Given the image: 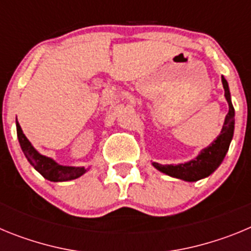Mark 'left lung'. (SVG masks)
<instances>
[{
    "label": "left lung",
    "instance_id": "left-lung-1",
    "mask_svg": "<svg viewBox=\"0 0 251 251\" xmlns=\"http://www.w3.org/2000/svg\"><path fill=\"white\" fill-rule=\"evenodd\" d=\"M221 81H223L224 90H225V98L229 104V113L225 117L220 136L217 137L208 147L203 148L199 153V156L191 161L175 166L159 165L157 162H153L152 165L157 170L161 171L162 174H166L171 177H175V178L188 181V182H195V181L210 176L221 165V162L224 161L226 156V152L229 151L235 127V110L231 103V97H230L229 84L224 76H221Z\"/></svg>",
    "mask_w": 251,
    "mask_h": 251
}]
</instances>
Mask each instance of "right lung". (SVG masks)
I'll list each match as a JSON object with an SVG mask.
<instances>
[{
	"instance_id": "right-lung-1",
	"label": "right lung",
	"mask_w": 251,
	"mask_h": 251,
	"mask_svg": "<svg viewBox=\"0 0 251 251\" xmlns=\"http://www.w3.org/2000/svg\"><path fill=\"white\" fill-rule=\"evenodd\" d=\"M17 128V138H19L21 150L30 162V165L43 175L46 179L52 181V182H63V181H70L80 177L86 172V168L84 167H70V166L59 165L50 157L40 154L34 146L31 145L30 141L26 138V136L22 132L20 124L16 123Z\"/></svg>"
}]
</instances>
